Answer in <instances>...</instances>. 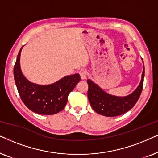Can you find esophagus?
<instances>
[{
	"mask_svg": "<svg viewBox=\"0 0 158 158\" xmlns=\"http://www.w3.org/2000/svg\"><path fill=\"white\" fill-rule=\"evenodd\" d=\"M79 74H80V77L81 78V79H87V77L88 75L87 73V71L85 70V69H81L80 71H79Z\"/></svg>",
	"mask_w": 158,
	"mask_h": 158,
	"instance_id": "esophagus-1",
	"label": "esophagus"
}]
</instances>
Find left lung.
<instances>
[{"label": "left lung", "mask_w": 158, "mask_h": 158, "mask_svg": "<svg viewBox=\"0 0 158 158\" xmlns=\"http://www.w3.org/2000/svg\"><path fill=\"white\" fill-rule=\"evenodd\" d=\"M144 76V67L139 85L135 91L126 97L110 95L100 89L93 81L88 79L89 89L87 95L92 108L96 113L108 117L118 116L127 113L135 106L139 98L143 89Z\"/></svg>", "instance_id": "left-lung-1"}]
</instances>
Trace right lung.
Segmentation results:
<instances>
[{"mask_svg": "<svg viewBox=\"0 0 158 158\" xmlns=\"http://www.w3.org/2000/svg\"><path fill=\"white\" fill-rule=\"evenodd\" d=\"M19 52L14 68V80L22 102L29 110L42 115H52L65 108L68 96L81 80L79 73L67 76L50 85H38L31 83L22 74L20 69Z\"/></svg>", "mask_w": 158, "mask_h": 158, "instance_id": "right-lung-1", "label": "right lung"}]
</instances>
